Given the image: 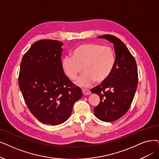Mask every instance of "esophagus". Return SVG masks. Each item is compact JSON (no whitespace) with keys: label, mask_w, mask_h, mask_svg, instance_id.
I'll return each mask as SVG.
<instances>
[{"label":"esophagus","mask_w":159,"mask_h":159,"mask_svg":"<svg viewBox=\"0 0 159 159\" xmlns=\"http://www.w3.org/2000/svg\"><path fill=\"white\" fill-rule=\"evenodd\" d=\"M82 93H83L84 95H89L91 94V91L88 89H82Z\"/></svg>","instance_id":"34e87169"}]
</instances>
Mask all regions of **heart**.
Instances as JSON below:
<instances>
[{
  "mask_svg": "<svg viewBox=\"0 0 159 159\" xmlns=\"http://www.w3.org/2000/svg\"><path fill=\"white\" fill-rule=\"evenodd\" d=\"M62 61V66L68 77L74 80L84 72L76 81L80 86H90L96 80L98 83L106 81L111 75L115 65V55L108 46L95 43L81 44Z\"/></svg>",
  "mask_w": 159,
  "mask_h": 159,
  "instance_id": "1",
  "label": "heart"
}]
</instances>
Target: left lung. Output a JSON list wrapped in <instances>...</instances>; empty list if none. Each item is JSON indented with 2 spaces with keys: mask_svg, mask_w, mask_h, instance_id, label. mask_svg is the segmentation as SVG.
<instances>
[{
  "mask_svg": "<svg viewBox=\"0 0 159 159\" xmlns=\"http://www.w3.org/2000/svg\"><path fill=\"white\" fill-rule=\"evenodd\" d=\"M98 38L113 43L116 61L110 77L91 91L100 98L94 113L102 121L112 122L123 117L130 108L138 86V68L134 57L118 38L110 34Z\"/></svg>",
  "mask_w": 159,
  "mask_h": 159,
  "instance_id": "left-lung-1",
  "label": "left lung"
}]
</instances>
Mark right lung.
Listing matches in <instances>:
<instances>
[{
  "label": "right lung",
  "instance_id": "right-lung-1",
  "mask_svg": "<svg viewBox=\"0 0 159 159\" xmlns=\"http://www.w3.org/2000/svg\"><path fill=\"white\" fill-rule=\"evenodd\" d=\"M62 45L53 40L34 43L23 57L18 78L30 111L39 121L53 126L66 121L82 97L81 89L63 71Z\"/></svg>",
  "mask_w": 159,
  "mask_h": 159
}]
</instances>
